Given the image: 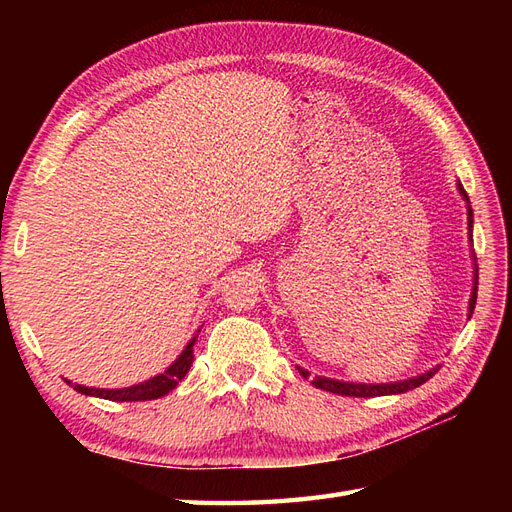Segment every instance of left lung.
Masks as SVG:
<instances>
[{
  "mask_svg": "<svg viewBox=\"0 0 512 512\" xmlns=\"http://www.w3.org/2000/svg\"><path fill=\"white\" fill-rule=\"evenodd\" d=\"M460 193L464 195V200L469 202V195H466L462 184H458ZM469 231H473V211L469 206ZM471 235V233H469ZM473 242V237H471ZM473 262H477V257L473 255ZM475 299H477V264H475V286H473V295H471V303H469V317L475 310ZM299 374L303 378H310V372H306L303 367H297ZM438 372V367L429 369L427 374H420V376H413L409 380H400V383H383V385H358V383H341V380H332V378H323V376H317L312 378V385L319 387L323 391H332V394H339V396H352V398H374V396H389V394H405V391L409 389H416L420 387L422 383H427L429 378H433V374Z\"/></svg>",
  "mask_w": 512,
  "mask_h": 512,
  "instance_id": "left-lung-1",
  "label": "left lung"
}]
</instances>
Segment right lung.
Returning a JSON list of instances; mask_svg holds the SVG:
<instances>
[{
    "label": "right lung",
    "mask_w": 512,
    "mask_h": 512,
    "mask_svg": "<svg viewBox=\"0 0 512 512\" xmlns=\"http://www.w3.org/2000/svg\"><path fill=\"white\" fill-rule=\"evenodd\" d=\"M193 343H195V336L189 341V345L184 347V352L176 358V363H173L165 372L145 380V383L134 385V387H125V389H96V387H85V385H72L70 380H65V383L72 385L74 391H79V394L85 396H96V398H105V400H116V402H134V400H156L160 396H167L169 391L176 387L180 380L187 376V372L191 369L193 363Z\"/></svg>",
    "instance_id": "1"
}]
</instances>
